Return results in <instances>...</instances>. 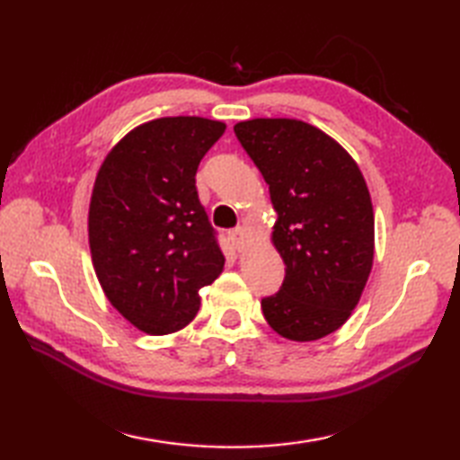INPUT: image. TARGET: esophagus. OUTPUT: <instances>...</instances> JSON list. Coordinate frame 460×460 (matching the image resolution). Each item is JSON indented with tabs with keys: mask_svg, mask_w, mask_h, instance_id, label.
Wrapping results in <instances>:
<instances>
[{
	"mask_svg": "<svg viewBox=\"0 0 460 460\" xmlns=\"http://www.w3.org/2000/svg\"><path fill=\"white\" fill-rule=\"evenodd\" d=\"M229 237L233 241V245L241 251L243 245H245V227H235L233 231H229Z\"/></svg>",
	"mask_w": 460,
	"mask_h": 460,
	"instance_id": "34e87169",
	"label": "esophagus"
}]
</instances>
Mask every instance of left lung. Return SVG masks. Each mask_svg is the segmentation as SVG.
I'll return each instance as SVG.
<instances>
[{
  "label": "left lung",
  "instance_id": "left-lung-1",
  "mask_svg": "<svg viewBox=\"0 0 460 460\" xmlns=\"http://www.w3.org/2000/svg\"><path fill=\"white\" fill-rule=\"evenodd\" d=\"M233 130L279 213L272 241L287 275L261 300L262 314L288 340L324 338L349 318L374 262L364 175L336 140L302 120L255 119Z\"/></svg>",
  "mask_w": 460,
  "mask_h": 460
}]
</instances>
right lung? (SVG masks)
Listing matches in <instances>:
<instances>
[{
  "mask_svg": "<svg viewBox=\"0 0 460 460\" xmlns=\"http://www.w3.org/2000/svg\"><path fill=\"white\" fill-rule=\"evenodd\" d=\"M225 124L198 116L146 122L114 146L96 175L89 243L111 305L148 334L188 326L199 288L221 275L217 231L195 188Z\"/></svg>",
  "mask_w": 460,
  "mask_h": 460,
  "instance_id": "add662e5",
  "label": "right lung"
}]
</instances>
